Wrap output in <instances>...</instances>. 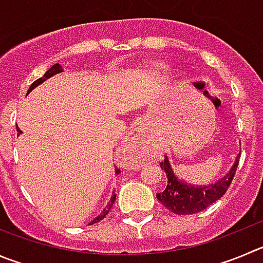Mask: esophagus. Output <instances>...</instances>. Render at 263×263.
I'll use <instances>...</instances> for the list:
<instances>
[{
    "instance_id": "obj_1",
    "label": "esophagus",
    "mask_w": 263,
    "mask_h": 263,
    "mask_svg": "<svg viewBox=\"0 0 263 263\" xmlns=\"http://www.w3.org/2000/svg\"><path fill=\"white\" fill-rule=\"evenodd\" d=\"M127 141L129 143V146L134 149L148 148L145 144V141H144L143 136H141V132H140L137 128L134 129V131L128 135V137H127Z\"/></svg>"
}]
</instances>
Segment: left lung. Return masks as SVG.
I'll list each match as a JSON object with an SVG mask.
<instances>
[{"instance_id": "obj_1", "label": "left lung", "mask_w": 263, "mask_h": 263, "mask_svg": "<svg viewBox=\"0 0 263 263\" xmlns=\"http://www.w3.org/2000/svg\"><path fill=\"white\" fill-rule=\"evenodd\" d=\"M239 158L240 154L236 157V161L231 170L228 171V174H226V176L215 181L214 184L193 185V184L178 179V176L174 174L167 156H165V159L159 165L167 176V185H166L165 191L157 193V198L166 209L175 214L187 215L202 212L215 201L219 200L228 190L235 173H236Z\"/></svg>"}]
</instances>
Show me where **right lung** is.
<instances>
[{"mask_svg": "<svg viewBox=\"0 0 263 263\" xmlns=\"http://www.w3.org/2000/svg\"><path fill=\"white\" fill-rule=\"evenodd\" d=\"M60 72H62V66H60V63H55V65L54 66H51L50 68H49L48 71H46L45 73H44V76L43 78H40V79H37L36 80V82H33L31 84V87H29V89H28V92L27 93H29L31 92L32 89H35L36 87H37L39 84H41V83H44L45 82L46 79H49V78H51V76H54L55 75V73H60ZM16 131H18V136L19 135L22 134V131L21 129L18 128V126H16ZM120 173V170L119 168H115V175H118V174ZM115 197H117V195H115L114 192H112V196H111V198H110V201H109V203H107L106 205V208H105L104 210H102V213L100 215H98V217H96L95 219L92 220V222L89 223V224H95V223H97V222H100V220H102L104 219L105 217H106L107 215V213L110 212V209H111V206H112V203H114V201H115Z\"/></svg>", "mask_w": 263, "mask_h": 263, "instance_id": "obj_1", "label": "right lung"}]
</instances>
